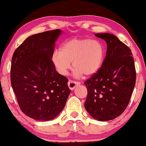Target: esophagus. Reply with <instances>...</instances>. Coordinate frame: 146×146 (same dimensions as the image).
<instances>
[{
  "instance_id": "obj_1",
  "label": "esophagus",
  "mask_w": 146,
  "mask_h": 146,
  "mask_svg": "<svg viewBox=\"0 0 146 146\" xmlns=\"http://www.w3.org/2000/svg\"><path fill=\"white\" fill-rule=\"evenodd\" d=\"M80 85V83L74 82V81L69 80V82H68V86H69V89L71 90H73L75 88V87L78 86Z\"/></svg>"
}]
</instances>
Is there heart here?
Returning <instances> with one entry per match:
<instances>
[{
    "instance_id": "heart-1",
    "label": "heart",
    "mask_w": 146,
    "mask_h": 146,
    "mask_svg": "<svg viewBox=\"0 0 146 146\" xmlns=\"http://www.w3.org/2000/svg\"><path fill=\"white\" fill-rule=\"evenodd\" d=\"M105 48L100 42L90 38H73L64 42L52 55V62L59 74H67L73 64L77 76L92 77L104 63Z\"/></svg>"
}]
</instances>
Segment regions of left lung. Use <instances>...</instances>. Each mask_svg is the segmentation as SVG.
Segmentation results:
<instances>
[{
  "label": "left lung",
  "instance_id": "obj_1",
  "mask_svg": "<svg viewBox=\"0 0 146 146\" xmlns=\"http://www.w3.org/2000/svg\"><path fill=\"white\" fill-rule=\"evenodd\" d=\"M94 35L105 40L106 54L100 71L84 83L88 90L84 106L94 119L107 121L121 115L128 106L135 85V68L131 51L117 36Z\"/></svg>",
  "mask_w": 146,
  "mask_h": 146
}]
</instances>
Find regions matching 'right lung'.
<instances>
[{
    "label": "right lung",
    "mask_w": 146,
    "mask_h": 146,
    "mask_svg": "<svg viewBox=\"0 0 146 146\" xmlns=\"http://www.w3.org/2000/svg\"><path fill=\"white\" fill-rule=\"evenodd\" d=\"M60 29L29 36L15 51L11 82L22 112L40 121L59 114L70 94L68 79L57 73L52 62Z\"/></svg>",
    "instance_id": "add662e5"
}]
</instances>
